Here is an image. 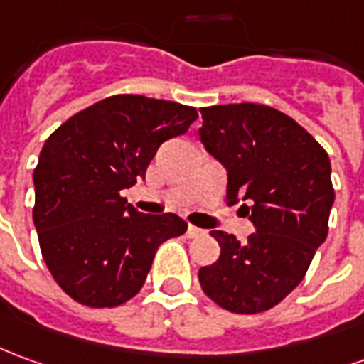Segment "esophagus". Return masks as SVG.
<instances>
[{
	"label": "esophagus",
	"instance_id": "esophagus-1",
	"mask_svg": "<svg viewBox=\"0 0 364 364\" xmlns=\"http://www.w3.org/2000/svg\"><path fill=\"white\" fill-rule=\"evenodd\" d=\"M200 235H205V230H203V228L189 225V228H187V236H189V238H195V236H200Z\"/></svg>",
	"mask_w": 364,
	"mask_h": 364
}]
</instances>
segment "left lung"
<instances>
[{"mask_svg": "<svg viewBox=\"0 0 364 364\" xmlns=\"http://www.w3.org/2000/svg\"><path fill=\"white\" fill-rule=\"evenodd\" d=\"M200 116V141L228 175L226 203L240 200L256 228L246 242L210 230L220 256L199 270L200 288L223 309L260 314L297 288L327 238L331 161L309 132L270 106H208Z\"/></svg>", "mask_w": 364, "mask_h": 364, "instance_id": "1", "label": "left lung"}]
</instances>
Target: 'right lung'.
<instances>
[{
  "instance_id": "obj_1",
  "label": "right lung",
  "mask_w": 364,
  "mask_h": 364,
  "mask_svg": "<svg viewBox=\"0 0 364 364\" xmlns=\"http://www.w3.org/2000/svg\"><path fill=\"white\" fill-rule=\"evenodd\" d=\"M195 120L193 106L116 94L45 141L33 171V223L43 260L75 301L126 304L144 286L159 244L187 230L173 213H138L120 191L144 179L157 147Z\"/></svg>"
}]
</instances>
